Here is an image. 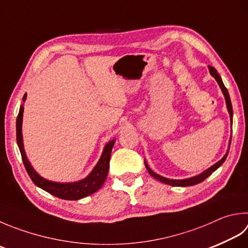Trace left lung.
Wrapping results in <instances>:
<instances>
[{
    "label": "left lung",
    "instance_id": "1",
    "mask_svg": "<svg viewBox=\"0 0 248 248\" xmlns=\"http://www.w3.org/2000/svg\"><path fill=\"white\" fill-rule=\"evenodd\" d=\"M208 69H209V73L212 74V76L216 78L217 83L219 84V86H220L221 91L223 93V95H225V98H226V104H227V108H228V111H229V114H230V119H231V124H232V118H233V110H232V105H231V100H230V96H229V93H228V90L225 86V84H223L222 80L220 76H219L217 70L215 69L214 67L212 66H208ZM230 143H231V139H230V142H229V149H230ZM229 149L228 151L226 153V155L223 156L220 161L217 162L216 164H214L213 166H211L208 168V170H206L205 171H203L202 174H200L198 176H194V177H191V178H186V179H181V180H175V179H168V178H165V177H162L160 175H157L154 172L153 170H150V167L148 166L147 162L144 161V165H146V168L147 170L149 171V174H150L153 178L157 179L158 181L161 182H164V184L166 185H170V186H193V185H198L200 184V182H202L203 180H205L207 178V177L212 174V172H214L215 170H217V168L222 165V163L226 161V158L228 156V153H229Z\"/></svg>",
    "mask_w": 248,
    "mask_h": 248
}]
</instances>
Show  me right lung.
<instances>
[{
    "label": "right lung",
    "instance_id": "add662e5",
    "mask_svg": "<svg viewBox=\"0 0 248 248\" xmlns=\"http://www.w3.org/2000/svg\"><path fill=\"white\" fill-rule=\"evenodd\" d=\"M27 98V94L23 96L22 100L25 101ZM22 116H23V106H20L19 113L17 116L16 121V133H17V144L19 147V150L21 153L22 162L25 164L26 170L28 175L30 176L31 180L34 182V185L39 186V188L45 190L46 192L55 195L59 199L62 200H80L85 197H88L96 191L101 188V186L105 184L107 179V175L109 171V162H110V155L112 148L115 142V139L111 140L105 146L104 151H102L100 160L98 161L94 170L88 175L86 178H84L80 181L77 182H67V184H60V182H54L44 179L41 177L37 172L33 170L31 166L30 162L28 161L26 156L25 149H23V142H22V133H21V125H22Z\"/></svg>",
    "mask_w": 248,
    "mask_h": 248
}]
</instances>
